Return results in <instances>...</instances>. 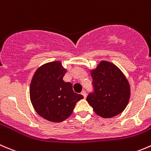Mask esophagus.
Returning <instances> with one entry per match:
<instances>
[{"instance_id":"34e87169","label":"esophagus","mask_w":151,"mask_h":151,"mask_svg":"<svg viewBox=\"0 0 151 151\" xmlns=\"http://www.w3.org/2000/svg\"><path fill=\"white\" fill-rule=\"evenodd\" d=\"M81 94H82V95L83 96V97H84V98H86V91H84V90H83V91H82Z\"/></svg>"}]
</instances>
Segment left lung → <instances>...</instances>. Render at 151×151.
<instances>
[{
  "label": "left lung",
  "mask_w": 151,
  "mask_h": 151,
  "mask_svg": "<svg viewBox=\"0 0 151 151\" xmlns=\"http://www.w3.org/2000/svg\"><path fill=\"white\" fill-rule=\"evenodd\" d=\"M94 91L86 100L94 113L105 119L114 117L127 108L130 98V85L124 73L113 63L100 61L90 70Z\"/></svg>",
  "instance_id": "1"
}]
</instances>
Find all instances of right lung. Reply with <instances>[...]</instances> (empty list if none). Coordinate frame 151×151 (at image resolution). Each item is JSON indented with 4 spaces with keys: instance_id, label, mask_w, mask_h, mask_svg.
Segmentation results:
<instances>
[{
    "instance_id": "1",
    "label": "right lung",
    "mask_w": 151,
    "mask_h": 151,
    "mask_svg": "<svg viewBox=\"0 0 151 151\" xmlns=\"http://www.w3.org/2000/svg\"><path fill=\"white\" fill-rule=\"evenodd\" d=\"M67 70L60 61L43 64L35 70L29 86V98L40 116L52 122L59 123L68 119L76 102L83 99L75 93L70 82L63 76Z\"/></svg>"
}]
</instances>
